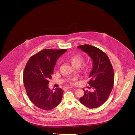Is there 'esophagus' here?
I'll use <instances>...</instances> for the list:
<instances>
[{"instance_id": "esophagus-1", "label": "esophagus", "mask_w": 135, "mask_h": 135, "mask_svg": "<svg viewBox=\"0 0 135 135\" xmlns=\"http://www.w3.org/2000/svg\"><path fill=\"white\" fill-rule=\"evenodd\" d=\"M72 86H67L65 87L64 89H70V88H72Z\"/></svg>"}]
</instances>
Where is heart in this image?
<instances>
[{
  "mask_svg": "<svg viewBox=\"0 0 135 135\" xmlns=\"http://www.w3.org/2000/svg\"><path fill=\"white\" fill-rule=\"evenodd\" d=\"M83 60V57L81 55H75L71 56L69 58V61L72 65L74 67H79L81 64V63ZM68 82L72 83L71 79L68 80Z\"/></svg>",
  "mask_w": 135,
  "mask_h": 135,
  "instance_id": "obj_1",
  "label": "heart"
}]
</instances>
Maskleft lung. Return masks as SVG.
Returning <instances> with one entry per match:
<instances>
[{"label": "left lung", "mask_w": 135, "mask_h": 135, "mask_svg": "<svg viewBox=\"0 0 135 135\" xmlns=\"http://www.w3.org/2000/svg\"><path fill=\"white\" fill-rule=\"evenodd\" d=\"M77 48L88 54L93 61L88 83L93 91H85L83 88L84 95L79 100L87 108H98L107 100L113 89L114 78L113 66L107 54L100 49L88 44Z\"/></svg>", "instance_id": "obj_1"}]
</instances>
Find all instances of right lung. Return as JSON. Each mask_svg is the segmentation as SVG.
Wrapping results in <instances>:
<instances>
[{"label": "right lung", "instance_id": "add662e5", "mask_svg": "<svg viewBox=\"0 0 135 135\" xmlns=\"http://www.w3.org/2000/svg\"><path fill=\"white\" fill-rule=\"evenodd\" d=\"M66 49H44L33 55L27 61L23 74V81L27 96L35 106L45 110L53 109L59 104L63 91L48 87L57 60Z\"/></svg>", "mask_w": 135, "mask_h": 135}]
</instances>
